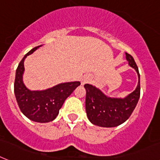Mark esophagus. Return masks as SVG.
Segmentation results:
<instances>
[{
	"label": "esophagus",
	"mask_w": 160,
	"mask_h": 160,
	"mask_svg": "<svg viewBox=\"0 0 160 160\" xmlns=\"http://www.w3.org/2000/svg\"><path fill=\"white\" fill-rule=\"evenodd\" d=\"M89 80H90V78H89V76H84V77L81 79V84L84 85V84H86V83L89 82Z\"/></svg>",
	"instance_id": "obj_1"
}]
</instances>
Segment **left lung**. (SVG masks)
<instances>
[{
	"instance_id": "8db88e82",
	"label": "left lung",
	"mask_w": 160,
	"mask_h": 160,
	"mask_svg": "<svg viewBox=\"0 0 160 160\" xmlns=\"http://www.w3.org/2000/svg\"><path fill=\"white\" fill-rule=\"evenodd\" d=\"M130 67L138 75V84L134 91L123 98H111L105 95L100 89L92 84H85V108L87 117L93 125L102 127H114L121 125L132 115L141 94L140 73L134 58L126 52Z\"/></svg>"
}]
</instances>
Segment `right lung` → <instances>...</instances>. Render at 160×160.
I'll use <instances>...</instances> for the list:
<instances>
[{"instance_id": "obj_1", "label": "right lung", "mask_w": 160, "mask_h": 160, "mask_svg": "<svg viewBox=\"0 0 160 160\" xmlns=\"http://www.w3.org/2000/svg\"><path fill=\"white\" fill-rule=\"evenodd\" d=\"M40 46L33 48L24 56L16 69L15 90L19 109L28 119L37 122H49L57 118L65 100L80 84L79 81L62 83L45 90H29L23 82L24 62Z\"/></svg>"}]
</instances>
